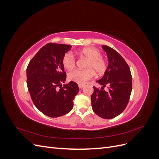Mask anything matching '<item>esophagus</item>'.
I'll return each instance as SVG.
<instances>
[{
    "label": "esophagus",
    "mask_w": 159,
    "mask_h": 159,
    "mask_svg": "<svg viewBox=\"0 0 159 159\" xmlns=\"http://www.w3.org/2000/svg\"><path fill=\"white\" fill-rule=\"evenodd\" d=\"M84 85H83V84H78V87H79L80 89L84 87Z\"/></svg>",
    "instance_id": "1"
}]
</instances>
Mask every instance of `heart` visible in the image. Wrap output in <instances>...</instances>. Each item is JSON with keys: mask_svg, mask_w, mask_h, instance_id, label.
I'll list each match as a JSON object with an SVG mask.
<instances>
[{"mask_svg": "<svg viewBox=\"0 0 159 159\" xmlns=\"http://www.w3.org/2000/svg\"><path fill=\"white\" fill-rule=\"evenodd\" d=\"M78 54L88 58L84 70H75L68 74V79L79 84H84L91 80L95 75H102L107 69L105 60L101 56V52L95 48H84L78 51ZM61 63L64 68L71 70L75 66V59L71 53L67 52L62 57Z\"/></svg>", "mask_w": 159, "mask_h": 159, "instance_id": "obj_1", "label": "heart"}]
</instances>
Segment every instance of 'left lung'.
Listing matches in <instances>:
<instances>
[{
  "instance_id": "8db88e82",
  "label": "left lung",
  "mask_w": 159,
  "mask_h": 159,
  "mask_svg": "<svg viewBox=\"0 0 159 159\" xmlns=\"http://www.w3.org/2000/svg\"><path fill=\"white\" fill-rule=\"evenodd\" d=\"M106 52L109 64L102 79L97 82L102 89L93 87L91 105L95 113L103 119H112L126 108L132 91V76L127 62L119 53L106 45L102 46ZM108 86V91L104 88Z\"/></svg>"
}]
</instances>
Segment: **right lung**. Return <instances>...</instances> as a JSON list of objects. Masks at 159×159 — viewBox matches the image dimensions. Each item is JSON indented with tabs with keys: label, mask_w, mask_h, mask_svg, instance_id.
Masks as SVG:
<instances>
[{
	"label": "right lung",
	"mask_w": 159,
	"mask_h": 159,
	"mask_svg": "<svg viewBox=\"0 0 159 159\" xmlns=\"http://www.w3.org/2000/svg\"><path fill=\"white\" fill-rule=\"evenodd\" d=\"M71 48L70 45L48 43L32 57L26 68L27 87L32 102L38 110L50 117L69 113L79 91L78 84L72 81L62 87L66 73L61 59Z\"/></svg>",
	"instance_id": "add662e5"
}]
</instances>
